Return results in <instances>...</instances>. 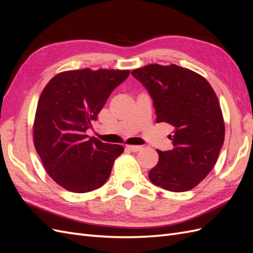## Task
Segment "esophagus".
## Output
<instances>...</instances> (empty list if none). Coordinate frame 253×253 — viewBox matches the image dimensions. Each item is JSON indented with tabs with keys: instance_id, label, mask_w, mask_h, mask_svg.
<instances>
[{
	"instance_id": "esophagus-1",
	"label": "esophagus",
	"mask_w": 253,
	"mask_h": 253,
	"mask_svg": "<svg viewBox=\"0 0 253 253\" xmlns=\"http://www.w3.org/2000/svg\"><path fill=\"white\" fill-rule=\"evenodd\" d=\"M126 147L129 151H132V152H138L142 149L141 145H133V144L131 145V144H129V145H126Z\"/></svg>"
}]
</instances>
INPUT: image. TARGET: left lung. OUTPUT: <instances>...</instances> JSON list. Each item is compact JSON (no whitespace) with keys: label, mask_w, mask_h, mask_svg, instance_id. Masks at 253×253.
<instances>
[{"label":"left lung","mask_w":253,"mask_h":253,"mask_svg":"<svg viewBox=\"0 0 253 253\" xmlns=\"http://www.w3.org/2000/svg\"><path fill=\"white\" fill-rule=\"evenodd\" d=\"M148 89L156 122L173 126V149L157 150L149 178L171 192L196 187L215 166L225 139V122L215 91L203 76L181 66L149 64L132 71Z\"/></svg>","instance_id":"8db88e82"}]
</instances>
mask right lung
Wrapping results in <instances>:
<instances>
[{
	"instance_id": "add662e5",
	"label": "right lung",
	"mask_w": 253,
	"mask_h": 253,
	"mask_svg": "<svg viewBox=\"0 0 253 253\" xmlns=\"http://www.w3.org/2000/svg\"><path fill=\"white\" fill-rule=\"evenodd\" d=\"M128 70L66 71L52 77L42 90L34 121V144L45 171L58 185L74 193L103 186L115 159L124 153L85 134L114 88Z\"/></svg>"
}]
</instances>
